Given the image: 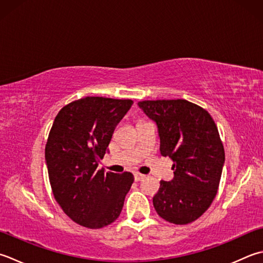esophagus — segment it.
<instances>
[{"mask_svg":"<svg viewBox=\"0 0 263 263\" xmlns=\"http://www.w3.org/2000/svg\"><path fill=\"white\" fill-rule=\"evenodd\" d=\"M145 174H141V173H135V180L136 181H141L142 179H145Z\"/></svg>","mask_w":263,"mask_h":263,"instance_id":"34e87169","label":"esophagus"}]
</instances>
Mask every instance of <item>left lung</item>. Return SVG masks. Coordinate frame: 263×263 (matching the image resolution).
<instances>
[{"mask_svg": "<svg viewBox=\"0 0 263 263\" xmlns=\"http://www.w3.org/2000/svg\"><path fill=\"white\" fill-rule=\"evenodd\" d=\"M156 123L162 156L173 161L174 177L161 181L153 204L159 217L174 224L197 220L217 195L224 149L213 118L184 99L138 102Z\"/></svg>", "mask_w": 263, "mask_h": 263, "instance_id": "1", "label": "left lung"}]
</instances>
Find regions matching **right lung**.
Masks as SVG:
<instances>
[{
    "label": "right lung",
    "mask_w": 263,
    "mask_h": 263,
    "mask_svg": "<svg viewBox=\"0 0 263 263\" xmlns=\"http://www.w3.org/2000/svg\"><path fill=\"white\" fill-rule=\"evenodd\" d=\"M130 99L85 97L55 116L45 146L53 196L64 212L83 227L98 229L118 218L133 174L97 170Z\"/></svg>",
    "instance_id": "obj_1"
}]
</instances>
